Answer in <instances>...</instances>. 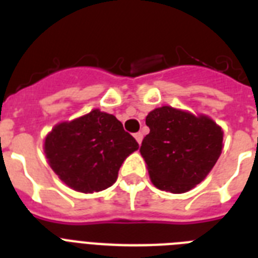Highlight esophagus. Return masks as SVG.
<instances>
[{
  "label": "esophagus",
  "mask_w": 258,
  "mask_h": 258,
  "mask_svg": "<svg viewBox=\"0 0 258 258\" xmlns=\"http://www.w3.org/2000/svg\"><path fill=\"white\" fill-rule=\"evenodd\" d=\"M134 137H135V139H137L138 143L141 145L142 141H143V134H142V133H137V134H135V135H134Z\"/></svg>",
  "instance_id": "obj_1"
}]
</instances>
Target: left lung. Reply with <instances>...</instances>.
<instances>
[{"label":"left lung","instance_id":"obj_1","mask_svg":"<svg viewBox=\"0 0 258 258\" xmlns=\"http://www.w3.org/2000/svg\"><path fill=\"white\" fill-rule=\"evenodd\" d=\"M150 134L141 146L150 178L161 190L188 191L205 179L222 151V130L208 116L169 105L146 117Z\"/></svg>","mask_w":258,"mask_h":258}]
</instances>
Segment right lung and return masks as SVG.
Segmentation results:
<instances>
[{"label": "right lung", "instance_id": "1", "mask_svg": "<svg viewBox=\"0 0 258 258\" xmlns=\"http://www.w3.org/2000/svg\"><path fill=\"white\" fill-rule=\"evenodd\" d=\"M44 146L52 170L82 192L101 191L115 183L121 163L139 149L116 117L99 109L57 124Z\"/></svg>", "mask_w": 258, "mask_h": 258}]
</instances>
